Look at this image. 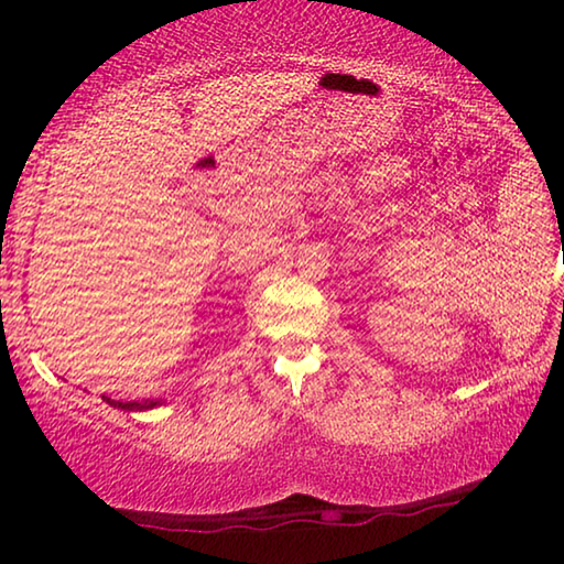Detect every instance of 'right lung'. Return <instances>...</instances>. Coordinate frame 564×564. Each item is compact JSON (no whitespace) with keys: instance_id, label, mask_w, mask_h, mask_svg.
Wrapping results in <instances>:
<instances>
[{"instance_id":"right-lung-1","label":"right lung","mask_w":564,"mask_h":564,"mask_svg":"<svg viewBox=\"0 0 564 564\" xmlns=\"http://www.w3.org/2000/svg\"><path fill=\"white\" fill-rule=\"evenodd\" d=\"M101 398L107 400L109 405L121 408V410H149V408L159 405V400H141V403H137V400H133V403H121V400H111V398H107V395H101Z\"/></svg>"}]
</instances>
